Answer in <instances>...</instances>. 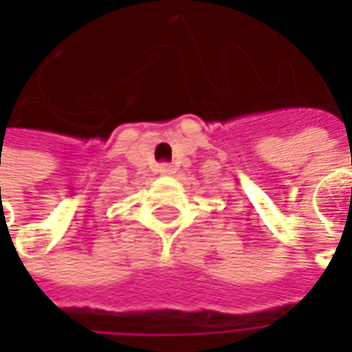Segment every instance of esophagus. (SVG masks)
Wrapping results in <instances>:
<instances>
[{
    "label": "esophagus",
    "instance_id": "obj_1",
    "mask_svg": "<svg viewBox=\"0 0 352 352\" xmlns=\"http://www.w3.org/2000/svg\"><path fill=\"white\" fill-rule=\"evenodd\" d=\"M158 172H160L162 176H172V174L176 172V168L170 166V164H160V166H158Z\"/></svg>",
    "mask_w": 352,
    "mask_h": 352
}]
</instances>
